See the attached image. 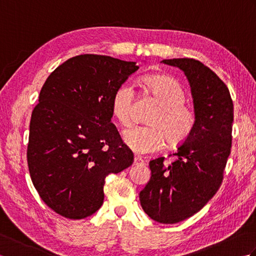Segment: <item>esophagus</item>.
<instances>
[{"instance_id": "esophagus-1", "label": "esophagus", "mask_w": 256, "mask_h": 256, "mask_svg": "<svg viewBox=\"0 0 256 256\" xmlns=\"http://www.w3.org/2000/svg\"><path fill=\"white\" fill-rule=\"evenodd\" d=\"M134 164L135 165H144V160H142V157L135 156L134 157Z\"/></svg>"}]
</instances>
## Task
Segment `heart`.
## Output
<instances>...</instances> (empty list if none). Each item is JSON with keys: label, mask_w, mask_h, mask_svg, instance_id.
Returning <instances> with one entry per match:
<instances>
[{"label": "heart", "mask_w": 256, "mask_h": 256, "mask_svg": "<svg viewBox=\"0 0 256 256\" xmlns=\"http://www.w3.org/2000/svg\"><path fill=\"white\" fill-rule=\"evenodd\" d=\"M148 94L157 103V110L148 120V126H133L123 132V140L136 154H150L160 150L165 140L179 145L192 133L197 116L187 106L186 92L182 84L168 76H150L144 79ZM134 90L131 84L118 86L111 100V111L116 121L126 126L131 123Z\"/></svg>", "instance_id": "b5f03b06"}]
</instances>
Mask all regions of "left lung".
Segmentation results:
<instances>
[{"instance_id": "8db88e82", "label": "left lung", "mask_w": 256, "mask_h": 256, "mask_svg": "<svg viewBox=\"0 0 256 256\" xmlns=\"http://www.w3.org/2000/svg\"><path fill=\"white\" fill-rule=\"evenodd\" d=\"M162 62L184 72L197 116L192 133L172 154V164L165 165L164 157L150 162V179L140 192V206L150 218L172 224L197 214L221 186L231 152L233 102L224 81L199 60L174 58Z\"/></svg>"}]
</instances>
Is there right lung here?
<instances>
[{
	"mask_svg": "<svg viewBox=\"0 0 256 256\" xmlns=\"http://www.w3.org/2000/svg\"><path fill=\"white\" fill-rule=\"evenodd\" d=\"M138 69L110 56L79 55L50 74L32 113L27 164L42 201L64 218L94 214L106 177L133 164L113 116L118 86Z\"/></svg>",
	"mask_w": 256,
	"mask_h": 256,
	"instance_id": "1",
	"label": "right lung"
}]
</instances>
